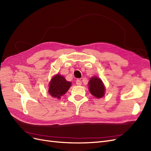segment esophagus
Masks as SVG:
<instances>
[{
  "label": "esophagus",
  "instance_id": "1",
  "mask_svg": "<svg viewBox=\"0 0 151 151\" xmlns=\"http://www.w3.org/2000/svg\"><path fill=\"white\" fill-rule=\"evenodd\" d=\"M76 84H77V86H81V85L82 84L81 81V80H79V79H77V80L76 81Z\"/></svg>",
  "mask_w": 151,
  "mask_h": 151
}]
</instances>
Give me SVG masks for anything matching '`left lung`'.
<instances>
[{
    "label": "left lung",
    "mask_w": 151,
    "mask_h": 151,
    "mask_svg": "<svg viewBox=\"0 0 151 151\" xmlns=\"http://www.w3.org/2000/svg\"><path fill=\"white\" fill-rule=\"evenodd\" d=\"M89 90L91 94L97 98L103 97L105 94V87L101 79L93 76L90 79L89 83Z\"/></svg>",
    "instance_id": "8db88e82"
}]
</instances>
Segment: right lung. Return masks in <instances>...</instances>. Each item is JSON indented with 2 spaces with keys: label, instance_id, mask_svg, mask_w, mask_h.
<instances>
[{
  "label": "right lung",
  "instance_id": "right-lung-1",
  "mask_svg": "<svg viewBox=\"0 0 151 151\" xmlns=\"http://www.w3.org/2000/svg\"><path fill=\"white\" fill-rule=\"evenodd\" d=\"M71 84L70 82L66 81L64 77L57 74L50 82L48 93L53 98L60 99V96L67 93Z\"/></svg>",
  "mask_w": 151,
  "mask_h": 151
}]
</instances>
